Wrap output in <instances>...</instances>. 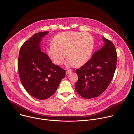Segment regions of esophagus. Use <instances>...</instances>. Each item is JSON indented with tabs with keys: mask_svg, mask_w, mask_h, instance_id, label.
I'll return each mask as SVG.
<instances>
[{
	"mask_svg": "<svg viewBox=\"0 0 134 134\" xmlns=\"http://www.w3.org/2000/svg\"><path fill=\"white\" fill-rule=\"evenodd\" d=\"M71 72H72V71H71V70H67V71H66V74L67 75V74H69L71 73Z\"/></svg>",
	"mask_w": 134,
	"mask_h": 134,
	"instance_id": "esophagus-1",
	"label": "esophagus"
}]
</instances>
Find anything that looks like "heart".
<instances>
[{"label":"heart","mask_w":134,"mask_h":134,"mask_svg":"<svg viewBox=\"0 0 134 134\" xmlns=\"http://www.w3.org/2000/svg\"><path fill=\"white\" fill-rule=\"evenodd\" d=\"M93 44V38L88 33L64 32L53 38L47 54L56 65L63 64L66 57V66H81L90 59Z\"/></svg>","instance_id":"b5f03b06"}]
</instances>
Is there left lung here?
I'll return each mask as SVG.
<instances>
[{"label":"left lung","instance_id":"8db88e82","mask_svg":"<svg viewBox=\"0 0 134 134\" xmlns=\"http://www.w3.org/2000/svg\"><path fill=\"white\" fill-rule=\"evenodd\" d=\"M104 44L88 62L76 70L78 81L75 88L85 99L97 97L110 84L116 69L117 54L113 43L103 37Z\"/></svg>","mask_w":134,"mask_h":134}]
</instances>
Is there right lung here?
Returning a JSON list of instances; mask_svg holds the SVG:
<instances>
[{
    "instance_id": "obj_1",
    "label": "right lung",
    "mask_w": 134,
    "mask_h": 134,
    "mask_svg": "<svg viewBox=\"0 0 134 134\" xmlns=\"http://www.w3.org/2000/svg\"><path fill=\"white\" fill-rule=\"evenodd\" d=\"M48 33H36L24 43L18 61L22 84L29 94L40 100L53 95L66 74L65 70L53 64L41 50L42 38Z\"/></svg>"
}]
</instances>
